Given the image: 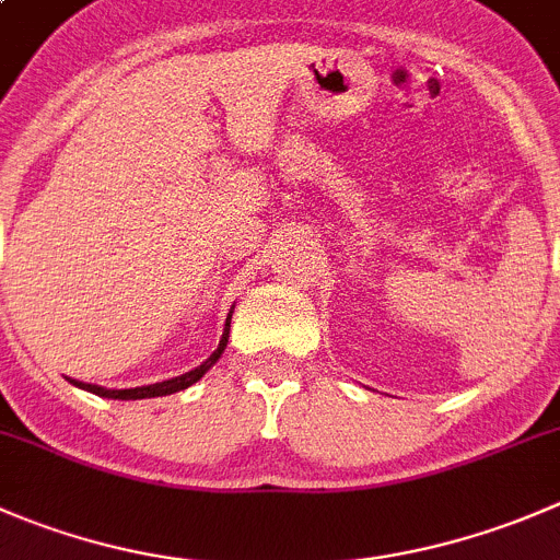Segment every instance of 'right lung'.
I'll return each mask as SVG.
<instances>
[{"instance_id": "obj_1", "label": "right lung", "mask_w": 560, "mask_h": 560, "mask_svg": "<svg viewBox=\"0 0 560 560\" xmlns=\"http://www.w3.org/2000/svg\"><path fill=\"white\" fill-rule=\"evenodd\" d=\"M230 319H232V312L230 317H226L224 323V334H221V341L219 347L213 350V355L205 358L202 363H199L197 369H191V372L186 374H177V377L172 380H164V383H153V385H136V388H103V385H92V383H81V380H70L73 385H79V388L90 390V394L95 396H106V399H153V396H166V394H177V390L188 388V385L197 383L199 377H205V372H208L210 366H213L215 361L221 358V352L226 350V341H230Z\"/></svg>"}]
</instances>
